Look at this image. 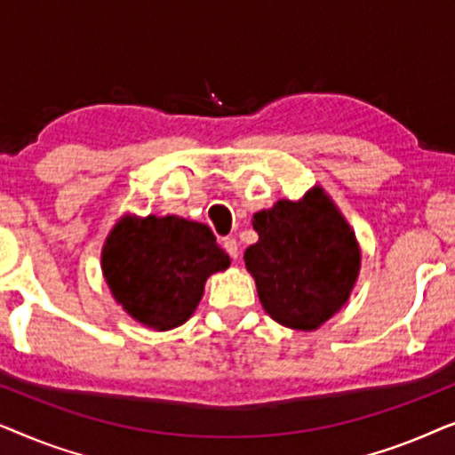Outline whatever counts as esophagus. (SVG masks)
Listing matches in <instances>:
<instances>
[{
  "label": "esophagus",
  "instance_id": "1",
  "mask_svg": "<svg viewBox=\"0 0 455 455\" xmlns=\"http://www.w3.org/2000/svg\"><path fill=\"white\" fill-rule=\"evenodd\" d=\"M223 248H226V252L232 257L234 260H238V242H235V238H223Z\"/></svg>",
  "mask_w": 455,
  "mask_h": 455
}]
</instances>
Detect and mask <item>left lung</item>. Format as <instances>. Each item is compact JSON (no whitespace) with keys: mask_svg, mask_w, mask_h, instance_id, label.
<instances>
[{"mask_svg":"<svg viewBox=\"0 0 455 455\" xmlns=\"http://www.w3.org/2000/svg\"><path fill=\"white\" fill-rule=\"evenodd\" d=\"M259 242L244 252L265 313L279 325L313 331L350 298L360 271L354 229L321 186L300 201L254 213Z\"/></svg>","mask_w":455,"mask_h":455,"instance_id":"obj_1","label":"left lung"}]
</instances>
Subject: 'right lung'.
I'll list each match as a JSON object with an SVG mask.
<instances>
[{
    "label": "right lung",
    "instance_id": "obj_1",
    "mask_svg": "<svg viewBox=\"0 0 455 455\" xmlns=\"http://www.w3.org/2000/svg\"><path fill=\"white\" fill-rule=\"evenodd\" d=\"M229 257L204 223L182 217L124 215L101 252V269L116 302L140 325L167 331L201 302L209 275Z\"/></svg>",
    "mask_w": 455,
    "mask_h": 455
}]
</instances>
